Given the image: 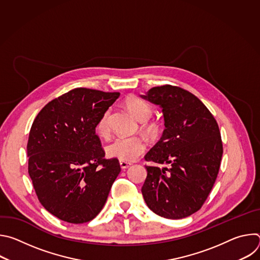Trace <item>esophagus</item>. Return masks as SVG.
I'll return each mask as SVG.
<instances>
[{
    "mask_svg": "<svg viewBox=\"0 0 260 260\" xmlns=\"http://www.w3.org/2000/svg\"><path fill=\"white\" fill-rule=\"evenodd\" d=\"M120 167L121 169H127L128 167H131V162H127V161H120Z\"/></svg>",
    "mask_w": 260,
    "mask_h": 260,
    "instance_id": "obj_1",
    "label": "esophagus"
}]
</instances>
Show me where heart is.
<instances>
[{
  "instance_id": "obj_1",
  "label": "heart",
  "mask_w": 260,
  "mask_h": 260,
  "mask_svg": "<svg viewBox=\"0 0 260 260\" xmlns=\"http://www.w3.org/2000/svg\"><path fill=\"white\" fill-rule=\"evenodd\" d=\"M124 106L139 121H146L152 114V106L146 100L138 95H129L124 101ZM110 110H106L96 123V133L101 137H108L110 134L109 127ZM143 128L147 133H152L155 129L153 123L144 122ZM146 149V142L138 136L129 138H116L111 142L107 148L106 153L111 158H116L120 161H133L137 159Z\"/></svg>"
}]
</instances>
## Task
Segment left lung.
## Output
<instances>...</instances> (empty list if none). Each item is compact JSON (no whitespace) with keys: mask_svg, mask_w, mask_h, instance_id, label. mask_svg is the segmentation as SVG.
<instances>
[{"mask_svg":"<svg viewBox=\"0 0 260 260\" xmlns=\"http://www.w3.org/2000/svg\"><path fill=\"white\" fill-rule=\"evenodd\" d=\"M162 108L165 131L145 155L143 198L151 211L168 219L198 212L216 181L223 153L218 123L208 108L188 90L173 85L152 87L143 96Z\"/></svg>","mask_w":260,"mask_h":260,"instance_id":"obj_1","label":"left lung"}]
</instances>
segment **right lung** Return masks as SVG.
I'll use <instances>...</instances> for the list:
<instances>
[{
	"label": "right lung",
	"mask_w": 260,
	"mask_h": 260,
	"mask_svg": "<svg viewBox=\"0 0 260 260\" xmlns=\"http://www.w3.org/2000/svg\"><path fill=\"white\" fill-rule=\"evenodd\" d=\"M119 94L74 88L45 105L31 124L26 150L34 189L49 213L69 223L92 220L120 173L95 134Z\"/></svg>",
	"instance_id": "add662e5"
}]
</instances>
